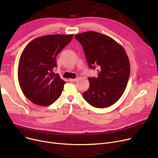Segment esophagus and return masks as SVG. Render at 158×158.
<instances>
[{
  "instance_id": "esophagus-1",
  "label": "esophagus",
  "mask_w": 158,
  "mask_h": 158,
  "mask_svg": "<svg viewBox=\"0 0 158 158\" xmlns=\"http://www.w3.org/2000/svg\"><path fill=\"white\" fill-rule=\"evenodd\" d=\"M69 81H71V82H76V81H77V78H76V79H70Z\"/></svg>"
}]
</instances>
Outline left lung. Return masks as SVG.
<instances>
[{
    "label": "left lung",
    "mask_w": 158,
    "mask_h": 158,
    "mask_svg": "<svg viewBox=\"0 0 158 158\" xmlns=\"http://www.w3.org/2000/svg\"><path fill=\"white\" fill-rule=\"evenodd\" d=\"M83 47L89 67L97 66V77L88 78L85 101L97 108L117 102L125 91L130 75L129 57L123 47L111 37L95 31L75 36Z\"/></svg>",
    "instance_id": "obj_1"
}]
</instances>
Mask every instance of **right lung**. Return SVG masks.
Masks as SVG:
<instances>
[{
    "instance_id": "right-lung-1",
    "label": "right lung",
    "mask_w": 158,
    "mask_h": 158,
    "mask_svg": "<svg viewBox=\"0 0 158 158\" xmlns=\"http://www.w3.org/2000/svg\"><path fill=\"white\" fill-rule=\"evenodd\" d=\"M73 35H50L32 40L20 58L18 78L23 95L38 106H47L59 98L66 82L58 73L56 56Z\"/></svg>"
}]
</instances>
